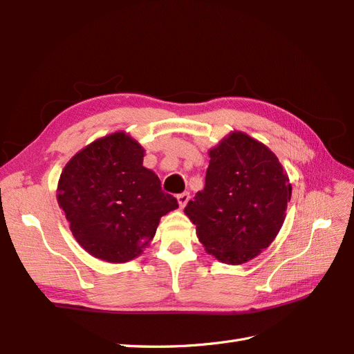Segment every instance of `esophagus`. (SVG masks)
<instances>
[{
  "mask_svg": "<svg viewBox=\"0 0 354 354\" xmlns=\"http://www.w3.org/2000/svg\"><path fill=\"white\" fill-rule=\"evenodd\" d=\"M189 199H190V194H189V192H183V194L177 195V202H178L180 208H185L186 203L189 202Z\"/></svg>",
  "mask_w": 354,
  "mask_h": 354,
  "instance_id": "obj_1",
  "label": "esophagus"
}]
</instances>
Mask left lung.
<instances>
[{
	"mask_svg": "<svg viewBox=\"0 0 354 354\" xmlns=\"http://www.w3.org/2000/svg\"><path fill=\"white\" fill-rule=\"evenodd\" d=\"M208 155L205 187L185 214L208 254L243 264L277 236L292 186L277 156L246 133L232 131Z\"/></svg>",
	"mask_w": 354,
	"mask_h": 354,
	"instance_id": "left-lung-1",
	"label": "left lung"
}]
</instances>
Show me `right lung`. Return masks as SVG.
<instances>
[{"instance_id":"1","label":"right lung","mask_w":354,"mask_h":354,"mask_svg":"<svg viewBox=\"0 0 354 354\" xmlns=\"http://www.w3.org/2000/svg\"><path fill=\"white\" fill-rule=\"evenodd\" d=\"M143 158L136 138L116 131L81 149L62 171L57 203L73 238L95 259H136L153 239L160 217L178 208Z\"/></svg>"}]
</instances>
